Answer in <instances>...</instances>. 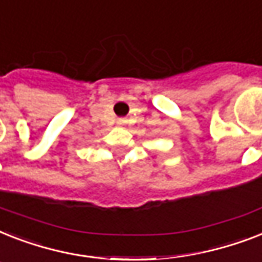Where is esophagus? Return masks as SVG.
Instances as JSON below:
<instances>
[{
    "instance_id": "obj_1",
    "label": "esophagus",
    "mask_w": 262,
    "mask_h": 262,
    "mask_svg": "<svg viewBox=\"0 0 262 262\" xmlns=\"http://www.w3.org/2000/svg\"><path fill=\"white\" fill-rule=\"evenodd\" d=\"M125 123H127V120H125V119H119V120H118L119 125H124Z\"/></svg>"
}]
</instances>
